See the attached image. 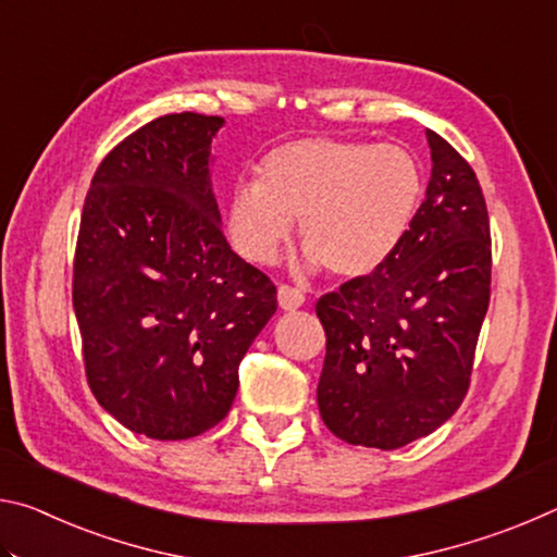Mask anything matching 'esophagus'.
Returning a JSON list of instances; mask_svg holds the SVG:
<instances>
[{"label": "esophagus", "instance_id": "1", "mask_svg": "<svg viewBox=\"0 0 557 557\" xmlns=\"http://www.w3.org/2000/svg\"><path fill=\"white\" fill-rule=\"evenodd\" d=\"M277 299H280V307L285 309V312H292V309H297L305 305V292L292 287V285H280L277 289Z\"/></svg>", "mask_w": 557, "mask_h": 557}]
</instances>
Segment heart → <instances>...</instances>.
<instances>
[{"mask_svg":"<svg viewBox=\"0 0 557 557\" xmlns=\"http://www.w3.org/2000/svg\"><path fill=\"white\" fill-rule=\"evenodd\" d=\"M422 194L418 159L398 145L305 137L270 149L235 184L231 233L243 258L275 260L299 221L309 260L334 277L369 275L398 248Z\"/></svg>","mask_w":557,"mask_h":557,"instance_id":"heart-1","label":"heart"}]
</instances>
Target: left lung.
Segmentation results:
<instances>
[{
  "mask_svg": "<svg viewBox=\"0 0 557 557\" xmlns=\"http://www.w3.org/2000/svg\"><path fill=\"white\" fill-rule=\"evenodd\" d=\"M425 201L388 258L317 299L326 332L317 403L348 445L398 449L465 400L492 297V231L474 169L428 129Z\"/></svg>",
  "mask_w": 557,
  "mask_h": 557,
  "instance_id": "8db88e82",
  "label": "left lung"
}]
</instances>
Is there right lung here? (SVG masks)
Wrapping results in <instances>:
<instances>
[{"label":"right lung","mask_w":557,"mask_h":557,"mask_svg":"<svg viewBox=\"0 0 557 557\" xmlns=\"http://www.w3.org/2000/svg\"><path fill=\"white\" fill-rule=\"evenodd\" d=\"M223 117L172 112L102 159L83 203L73 309L96 400L127 430L188 440L228 414L238 366L277 312L231 250L211 191Z\"/></svg>","instance_id":"right-lung-1"}]
</instances>
